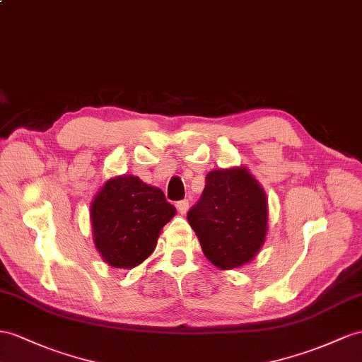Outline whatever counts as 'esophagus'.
Masks as SVG:
<instances>
[{
    "instance_id": "obj_1",
    "label": "esophagus",
    "mask_w": 362,
    "mask_h": 362,
    "mask_svg": "<svg viewBox=\"0 0 362 362\" xmlns=\"http://www.w3.org/2000/svg\"><path fill=\"white\" fill-rule=\"evenodd\" d=\"M177 209H179L180 214H187L188 209H189V202L188 200L177 202Z\"/></svg>"
}]
</instances>
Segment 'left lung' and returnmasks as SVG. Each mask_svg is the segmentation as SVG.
Returning <instances> with one entry per match:
<instances>
[{"mask_svg": "<svg viewBox=\"0 0 362 362\" xmlns=\"http://www.w3.org/2000/svg\"><path fill=\"white\" fill-rule=\"evenodd\" d=\"M188 221L208 260L220 269H235L252 262L264 245L266 192L245 166L212 170Z\"/></svg>", "mask_w": 362, "mask_h": 362, "instance_id": "1", "label": "left lung"}]
</instances>
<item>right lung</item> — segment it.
Listing matches in <instances>:
<instances>
[{
  "instance_id": "obj_1",
  "label": "right lung",
  "mask_w": 362,
  "mask_h": 362,
  "mask_svg": "<svg viewBox=\"0 0 362 362\" xmlns=\"http://www.w3.org/2000/svg\"><path fill=\"white\" fill-rule=\"evenodd\" d=\"M174 216L162 189L132 174L116 175L93 197V242L107 264L133 269L153 254L162 228Z\"/></svg>"
}]
</instances>
